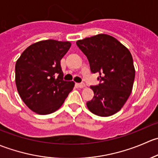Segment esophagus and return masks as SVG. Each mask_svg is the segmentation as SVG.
Listing matches in <instances>:
<instances>
[{
  "mask_svg": "<svg viewBox=\"0 0 158 158\" xmlns=\"http://www.w3.org/2000/svg\"><path fill=\"white\" fill-rule=\"evenodd\" d=\"M78 86L81 89H83L85 87V84L84 82H81V83H78Z\"/></svg>",
  "mask_w": 158,
  "mask_h": 158,
  "instance_id": "34e87169",
  "label": "esophagus"
}]
</instances>
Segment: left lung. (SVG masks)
<instances>
[{"mask_svg": "<svg viewBox=\"0 0 158 158\" xmlns=\"http://www.w3.org/2000/svg\"><path fill=\"white\" fill-rule=\"evenodd\" d=\"M76 44L86 56L91 72L100 75V83L90 86L94 97L87 102V107L102 117L115 114L133 88L135 70L130 51L114 37L103 33L78 40Z\"/></svg>", "mask_w": 158, "mask_h": 158, "instance_id": "obj_1", "label": "left lung"}]
</instances>
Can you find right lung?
Listing matches in <instances>:
<instances>
[{
    "label": "right lung",
    "instance_id": "add662e5",
    "mask_svg": "<svg viewBox=\"0 0 158 158\" xmlns=\"http://www.w3.org/2000/svg\"><path fill=\"white\" fill-rule=\"evenodd\" d=\"M71 43L47 40L25 49L15 65L17 92L30 110L48 114L61 107L75 83L63 80L60 60Z\"/></svg>",
    "mask_w": 158,
    "mask_h": 158
}]
</instances>
